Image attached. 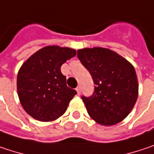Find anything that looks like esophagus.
Masks as SVG:
<instances>
[{"mask_svg": "<svg viewBox=\"0 0 154 154\" xmlns=\"http://www.w3.org/2000/svg\"><path fill=\"white\" fill-rule=\"evenodd\" d=\"M76 90H77V94L79 95V94L81 93V88H80V86H77V88H76Z\"/></svg>", "mask_w": 154, "mask_h": 154, "instance_id": "1", "label": "esophagus"}]
</instances>
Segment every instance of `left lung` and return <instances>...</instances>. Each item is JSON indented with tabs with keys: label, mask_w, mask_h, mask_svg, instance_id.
<instances>
[{
	"label": "left lung",
	"mask_w": 154,
	"mask_h": 154,
	"mask_svg": "<svg viewBox=\"0 0 154 154\" xmlns=\"http://www.w3.org/2000/svg\"><path fill=\"white\" fill-rule=\"evenodd\" d=\"M77 57L95 85L90 97L82 96L89 116L102 125H114L132 110L138 85L135 69L116 52L102 48L77 50Z\"/></svg>",
	"instance_id": "obj_1"
}]
</instances>
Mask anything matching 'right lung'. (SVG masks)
<instances>
[{
    "instance_id": "add662e5",
    "label": "right lung",
    "mask_w": 154,
    "mask_h": 154,
    "mask_svg": "<svg viewBox=\"0 0 154 154\" xmlns=\"http://www.w3.org/2000/svg\"><path fill=\"white\" fill-rule=\"evenodd\" d=\"M75 55V49L48 46L22 65L17 74V92L23 109L32 117L50 122L65 113L77 91L67 86L61 67Z\"/></svg>"
}]
</instances>
